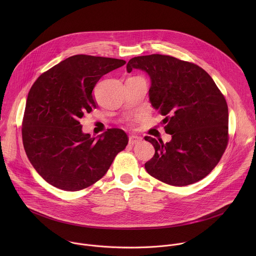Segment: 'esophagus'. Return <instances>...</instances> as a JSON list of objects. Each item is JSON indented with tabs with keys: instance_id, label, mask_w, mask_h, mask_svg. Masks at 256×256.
Here are the masks:
<instances>
[{
	"instance_id": "obj_1",
	"label": "esophagus",
	"mask_w": 256,
	"mask_h": 256,
	"mask_svg": "<svg viewBox=\"0 0 256 256\" xmlns=\"http://www.w3.org/2000/svg\"><path fill=\"white\" fill-rule=\"evenodd\" d=\"M141 141H142V138H141V137H138V136H130V137H129V144H130V145L139 144Z\"/></svg>"
}]
</instances>
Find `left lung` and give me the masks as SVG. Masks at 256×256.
<instances>
[{
    "label": "left lung",
    "instance_id": "8db88e82",
    "mask_svg": "<svg viewBox=\"0 0 256 256\" xmlns=\"http://www.w3.org/2000/svg\"><path fill=\"white\" fill-rule=\"evenodd\" d=\"M145 71L150 78V102L166 118L168 143L146 136L154 148L145 164L148 174L162 182L185 186L207 176L228 141L226 102L210 74L199 66L172 56L132 58L127 72Z\"/></svg>",
    "mask_w": 256,
    "mask_h": 256
}]
</instances>
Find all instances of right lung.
Segmentation results:
<instances>
[{
  "label": "right lung",
  "instance_id": "obj_1",
  "mask_svg": "<svg viewBox=\"0 0 256 256\" xmlns=\"http://www.w3.org/2000/svg\"><path fill=\"white\" fill-rule=\"evenodd\" d=\"M120 59L74 55L42 74L32 84L22 120V142L38 174L66 191L100 180L128 144L127 134L108 129L98 137L82 130L80 120L98 104L92 90L100 78L123 66Z\"/></svg>",
  "mask_w": 256,
  "mask_h": 256
}]
</instances>
